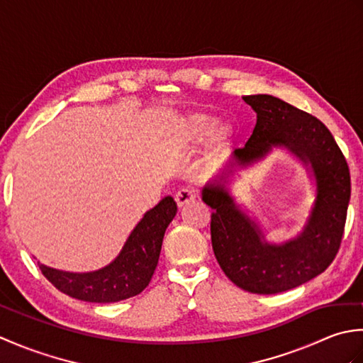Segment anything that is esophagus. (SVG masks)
<instances>
[{"mask_svg":"<svg viewBox=\"0 0 363 363\" xmlns=\"http://www.w3.org/2000/svg\"><path fill=\"white\" fill-rule=\"evenodd\" d=\"M196 198H198V191L194 187H184L181 190H177L176 195H174L176 203H177V206H179V207L187 206L189 203L195 201Z\"/></svg>","mask_w":363,"mask_h":363,"instance_id":"esophagus-1","label":"esophagus"}]
</instances>
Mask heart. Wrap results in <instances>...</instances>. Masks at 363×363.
<instances>
[{
	"label": "heart",
	"instance_id": "obj_1",
	"mask_svg": "<svg viewBox=\"0 0 363 363\" xmlns=\"http://www.w3.org/2000/svg\"><path fill=\"white\" fill-rule=\"evenodd\" d=\"M215 129H217V120L207 115H195L187 121L186 137L190 142H204L212 137Z\"/></svg>",
	"mask_w": 363,
	"mask_h": 363
}]
</instances>
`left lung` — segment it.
Here are the masks:
<instances>
[{
	"mask_svg": "<svg viewBox=\"0 0 363 363\" xmlns=\"http://www.w3.org/2000/svg\"><path fill=\"white\" fill-rule=\"evenodd\" d=\"M257 113L238 164L262 159L273 146H285L317 179V201L304 233L282 246L262 242L260 229L234 204L221 184L203 190L211 206L212 248L223 272L237 287L259 295L287 291L313 279L333 264L340 248L351 196V176L342 150L323 123L272 95L243 96Z\"/></svg>",
	"mask_w": 363,
	"mask_h": 363,
	"instance_id": "left-lung-1",
	"label": "left lung"
}]
</instances>
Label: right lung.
<instances>
[{"label":"right lung","instance_id":"add662e5","mask_svg":"<svg viewBox=\"0 0 363 363\" xmlns=\"http://www.w3.org/2000/svg\"><path fill=\"white\" fill-rule=\"evenodd\" d=\"M177 206L172 196L145 213L130 233L120 256L111 265L91 273H67L40 267L42 274L65 295L89 303H117L142 293L157 267L162 240Z\"/></svg>","mask_w":363,"mask_h":363}]
</instances>
